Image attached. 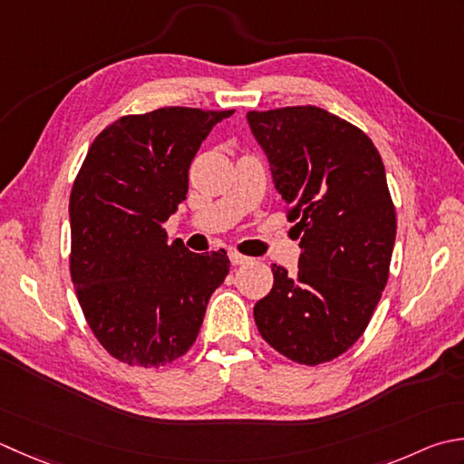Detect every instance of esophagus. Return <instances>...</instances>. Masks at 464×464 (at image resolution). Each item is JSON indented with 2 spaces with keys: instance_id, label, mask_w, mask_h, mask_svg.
Instances as JSON below:
<instances>
[{
  "instance_id": "1",
  "label": "esophagus",
  "mask_w": 464,
  "mask_h": 464,
  "mask_svg": "<svg viewBox=\"0 0 464 464\" xmlns=\"http://www.w3.org/2000/svg\"><path fill=\"white\" fill-rule=\"evenodd\" d=\"M229 259H231L233 266H245V263H249V261H251L247 256H241V253H239V251H235V249H231V251H229Z\"/></svg>"
}]
</instances>
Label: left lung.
I'll use <instances>...</instances> for the list:
<instances>
[{
	"mask_svg": "<svg viewBox=\"0 0 464 464\" xmlns=\"http://www.w3.org/2000/svg\"><path fill=\"white\" fill-rule=\"evenodd\" d=\"M247 122L302 237L295 276L271 267L257 330L297 364H324L364 334L386 287L396 211L382 159L358 126L317 106L251 111Z\"/></svg>",
	"mask_w": 464,
	"mask_h": 464,
	"instance_id": "8db88e82",
	"label": "left lung"
}]
</instances>
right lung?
<instances>
[{"label":"right lung","instance_id":"right-lung-1","mask_svg":"<svg viewBox=\"0 0 464 464\" xmlns=\"http://www.w3.org/2000/svg\"><path fill=\"white\" fill-rule=\"evenodd\" d=\"M233 111L165 106L118 118L90 144L70 193V276L90 330L112 358L159 368L183 356L208 297L229 274L225 249L167 243L188 167Z\"/></svg>","mask_w":464,"mask_h":464}]
</instances>
